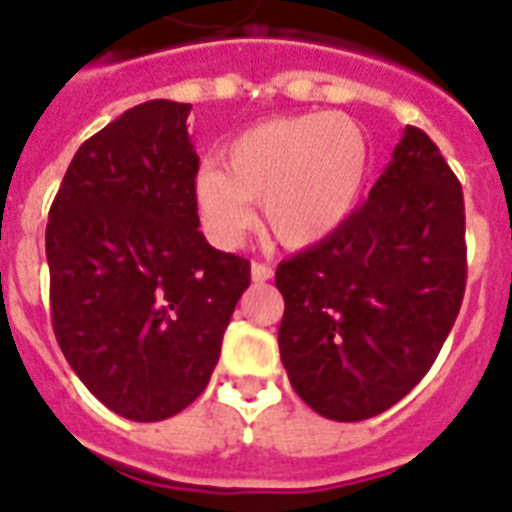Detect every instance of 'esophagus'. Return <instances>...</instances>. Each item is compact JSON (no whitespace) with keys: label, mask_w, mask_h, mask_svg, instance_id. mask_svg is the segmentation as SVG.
<instances>
[{"label":"esophagus","mask_w":512,"mask_h":512,"mask_svg":"<svg viewBox=\"0 0 512 512\" xmlns=\"http://www.w3.org/2000/svg\"><path fill=\"white\" fill-rule=\"evenodd\" d=\"M274 277V269L264 261H253L251 264V279L253 282H269Z\"/></svg>","instance_id":"obj_1"}]
</instances>
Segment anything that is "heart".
<instances>
[{
    "mask_svg": "<svg viewBox=\"0 0 512 512\" xmlns=\"http://www.w3.org/2000/svg\"><path fill=\"white\" fill-rule=\"evenodd\" d=\"M368 163V139L347 116L305 113L264 121L230 142L225 170L204 165L196 173L204 233L217 246H238L256 222V202L282 246H313L352 214Z\"/></svg>",
    "mask_w": 512,
    "mask_h": 512,
    "instance_id": "b5f03b06",
    "label": "heart"
}]
</instances>
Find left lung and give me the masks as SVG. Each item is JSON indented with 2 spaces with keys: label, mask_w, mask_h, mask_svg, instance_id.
<instances>
[{
  "label": "left lung",
  "mask_w": 512,
  "mask_h": 512,
  "mask_svg": "<svg viewBox=\"0 0 512 512\" xmlns=\"http://www.w3.org/2000/svg\"><path fill=\"white\" fill-rule=\"evenodd\" d=\"M464 233L461 183L406 126L368 202L277 266L279 355L313 412L370 419L425 378L464 300Z\"/></svg>",
  "instance_id": "8db88e82"
}]
</instances>
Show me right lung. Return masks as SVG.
Listing matches in <instances>:
<instances>
[{
	"mask_svg": "<svg viewBox=\"0 0 512 512\" xmlns=\"http://www.w3.org/2000/svg\"><path fill=\"white\" fill-rule=\"evenodd\" d=\"M189 103L147 100L72 157L48 212L56 342L95 399L160 422L207 388L251 264L199 233Z\"/></svg>",
	"mask_w": 512,
	"mask_h": 512,
	"instance_id": "right-lung-1",
	"label": "right lung"
}]
</instances>
